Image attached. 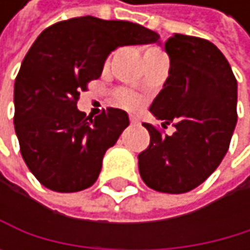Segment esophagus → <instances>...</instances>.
<instances>
[{
  "mask_svg": "<svg viewBox=\"0 0 250 250\" xmlns=\"http://www.w3.org/2000/svg\"><path fill=\"white\" fill-rule=\"evenodd\" d=\"M130 124H132V126H136V124H139V120L136 117L130 115Z\"/></svg>",
  "mask_w": 250,
  "mask_h": 250,
  "instance_id": "obj_1",
  "label": "esophagus"
}]
</instances>
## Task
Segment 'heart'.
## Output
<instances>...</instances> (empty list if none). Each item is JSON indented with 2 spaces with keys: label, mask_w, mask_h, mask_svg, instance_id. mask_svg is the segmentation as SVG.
I'll return each mask as SVG.
<instances>
[{
  "label": "heart",
  "mask_w": 250,
  "mask_h": 250,
  "mask_svg": "<svg viewBox=\"0 0 250 250\" xmlns=\"http://www.w3.org/2000/svg\"><path fill=\"white\" fill-rule=\"evenodd\" d=\"M159 57H163V54L154 46L147 47L146 52H144V60H146V62L151 61L154 58H159ZM115 102H117V104H120V106L127 108V109H138L141 106V99L135 93H132L130 90L115 91Z\"/></svg>",
  "instance_id": "heart-1"
}]
</instances>
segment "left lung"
<instances>
[{
	"label": "left lung",
	"mask_w": 250,
	"mask_h": 250,
	"mask_svg": "<svg viewBox=\"0 0 250 250\" xmlns=\"http://www.w3.org/2000/svg\"><path fill=\"white\" fill-rule=\"evenodd\" d=\"M169 76L150 111L162 127L144 123L150 146L138 156L141 178L163 193H185L213 174L229 148L237 123V79L225 55L206 40L174 34L167 40Z\"/></svg>",
	"instance_id": "obj_1"
}]
</instances>
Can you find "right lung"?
<instances>
[{
    "instance_id": "right-lung-1",
    "label": "right lung",
    "mask_w": 250,
    "mask_h": 250,
    "mask_svg": "<svg viewBox=\"0 0 250 250\" xmlns=\"http://www.w3.org/2000/svg\"><path fill=\"white\" fill-rule=\"evenodd\" d=\"M157 40L139 23L94 16L57 22L37 37L15 81L13 121L21 154L44 188L69 193L96 183L129 117L115 108L87 117L76 108L79 96L117 47Z\"/></svg>"
}]
</instances>
